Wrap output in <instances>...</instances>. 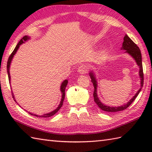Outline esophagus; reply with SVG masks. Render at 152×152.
Instances as JSON below:
<instances>
[{"label": "esophagus", "instance_id": "34e87169", "mask_svg": "<svg viewBox=\"0 0 152 152\" xmlns=\"http://www.w3.org/2000/svg\"><path fill=\"white\" fill-rule=\"evenodd\" d=\"M88 66L86 65V64H82V65L80 66L78 69V72L80 74H83L88 72Z\"/></svg>", "mask_w": 152, "mask_h": 152}]
</instances>
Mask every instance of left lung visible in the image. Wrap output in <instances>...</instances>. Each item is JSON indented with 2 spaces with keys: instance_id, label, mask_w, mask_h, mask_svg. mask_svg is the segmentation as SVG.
I'll return each mask as SVG.
<instances>
[{
  "instance_id": "1",
  "label": "left lung",
  "mask_w": 152,
  "mask_h": 152,
  "mask_svg": "<svg viewBox=\"0 0 152 152\" xmlns=\"http://www.w3.org/2000/svg\"><path fill=\"white\" fill-rule=\"evenodd\" d=\"M121 50H125V52L129 54L131 57L134 58V59L136 61V62L138 64V66H139L140 70H139V76L140 78V88L139 90L137 92L136 94L127 103H126L125 104L118 106V107H111V106H106L100 101L99 99L97 96V93H96V87H97V82H96V78L95 76V74L93 73V71H91L89 72V76L90 78L91 79V82L93 83V86H94V91H93V97H94V101L96 102V104L98 105L99 107L101 108L102 110L105 112H118V111H121L124 110L127 108L129 106L131 103L133 102L134 99L137 98L138 95L139 94L140 90L143 87L144 84V74H143V68H142V55L140 50L139 48L137 46V45L135 44L134 42L132 40L131 38L129 37L127 34L125 35L124 38V42L122 44V48Z\"/></svg>"
}]
</instances>
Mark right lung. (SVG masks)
Masks as SVG:
<instances>
[{
    "instance_id": "obj_1",
    "label": "right lung",
    "mask_w": 152,
    "mask_h": 152,
    "mask_svg": "<svg viewBox=\"0 0 152 152\" xmlns=\"http://www.w3.org/2000/svg\"><path fill=\"white\" fill-rule=\"evenodd\" d=\"M29 38H30L28 37V36H25V37H23L20 40V41L19 42L18 44H17V46H15V49L14 50V51H13V52L11 53V55H10V57L8 58V62H7V72H8V80H9V82H10V63H11V61H12V58H13V57H14V55L15 54L16 51H18V48H19V46H20V45L22 44L23 43H24L25 41H27V40L29 39ZM67 83H68V80H65L62 83V84H61V93H62V98H61V101L60 102L59 105L58 106V107L56 110H54L53 111L51 112L50 113H48V114H44L43 115H41V116L40 115V116L38 115L37 114H31V113H30V112H28V114H30L31 115H33L37 116V117H38V116H39V117H42V118H48V117H50V116L53 115L55 114H56V113L59 110V109L61 108V106H63V103L64 99V95H65V88H66V87L67 86ZM12 96H13V98H14V101H15V98H14V94H13V93H12Z\"/></svg>"
}]
</instances>
